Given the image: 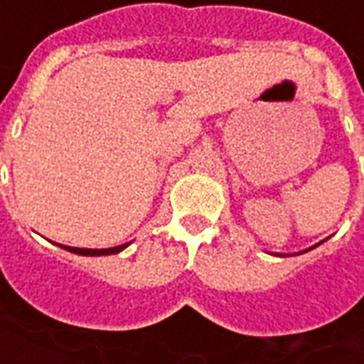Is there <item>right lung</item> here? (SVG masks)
<instances>
[{
    "label": "right lung",
    "mask_w": 364,
    "mask_h": 364,
    "mask_svg": "<svg viewBox=\"0 0 364 364\" xmlns=\"http://www.w3.org/2000/svg\"><path fill=\"white\" fill-rule=\"evenodd\" d=\"M62 246V244H60ZM127 244H122V246H116V248H106V250H91V248H73V246H62L65 250L73 252V254H81V256H106V254H118L120 250H124Z\"/></svg>",
    "instance_id": "right-lung-1"
}]
</instances>
